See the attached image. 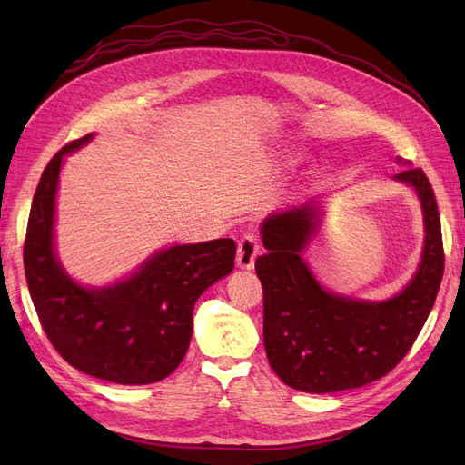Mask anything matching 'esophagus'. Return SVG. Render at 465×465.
Listing matches in <instances>:
<instances>
[{
    "label": "esophagus",
    "mask_w": 465,
    "mask_h": 465,
    "mask_svg": "<svg viewBox=\"0 0 465 465\" xmlns=\"http://www.w3.org/2000/svg\"><path fill=\"white\" fill-rule=\"evenodd\" d=\"M260 254V244L254 236H244L238 242V250H236V265L241 270H252L256 263V258Z\"/></svg>",
    "instance_id": "obj_1"
}]
</instances>
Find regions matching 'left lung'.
I'll return each instance as SVG.
<instances>
[{
	"mask_svg": "<svg viewBox=\"0 0 465 465\" xmlns=\"http://www.w3.org/2000/svg\"><path fill=\"white\" fill-rule=\"evenodd\" d=\"M393 178L417 192L425 244L415 275L388 301L341 297L318 283L302 260L320 224L316 200L262 223L267 252L256 260V273L263 289L265 355L294 390L330 393L386 376L411 349L432 311L444 273L439 205L420 168H403Z\"/></svg>",
	"mask_w": 465,
	"mask_h": 465,
	"instance_id": "1",
	"label": "left lung"
}]
</instances>
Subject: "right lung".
<instances>
[{"label": "right lung", "instance_id": "1", "mask_svg": "<svg viewBox=\"0 0 465 465\" xmlns=\"http://www.w3.org/2000/svg\"><path fill=\"white\" fill-rule=\"evenodd\" d=\"M91 139L62 147L40 176L25 238L26 285L42 330L74 369L114 384L159 382L184 359L193 304L232 272L236 244L217 238L171 246L114 285H79L55 256L54 215L62 161Z\"/></svg>", "mask_w": 465, "mask_h": 465}]
</instances>
